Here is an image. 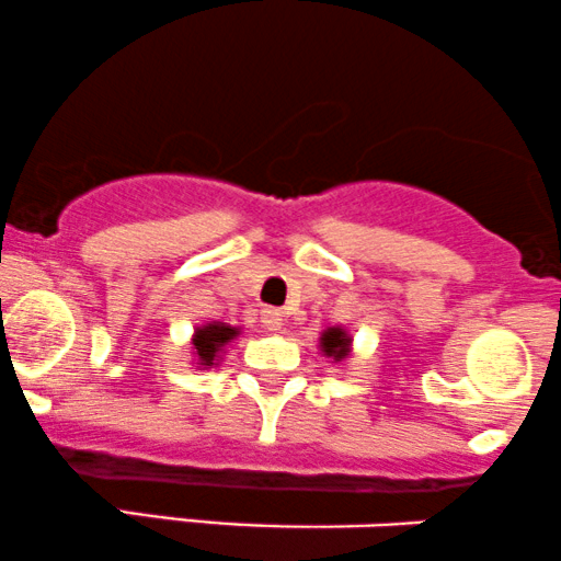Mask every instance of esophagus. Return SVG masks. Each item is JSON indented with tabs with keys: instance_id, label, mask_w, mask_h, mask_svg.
<instances>
[{
	"instance_id": "34e87169",
	"label": "esophagus",
	"mask_w": 561,
	"mask_h": 561,
	"mask_svg": "<svg viewBox=\"0 0 561 561\" xmlns=\"http://www.w3.org/2000/svg\"><path fill=\"white\" fill-rule=\"evenodd\" d=\"M261 321H263V327H266V330H279L282 327V311L279 308H263L261 311Z\"/></svg>"
}]
</instances>
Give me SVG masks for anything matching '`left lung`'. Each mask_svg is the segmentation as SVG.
Returning a JSON list of instances; mask_svg holds the SVG:
<instances>
[{"label": "left lung", "mask_w": 561, "mask_h": 561, "mask_svg": "<svg viewBox=\"0 0 561 561\" xmlns=\"http://www.w3.org/2000/svg\"><path fill=\"white\" fill-rule=\"evenodd\" d=\"M321 351H324L327 356H332L334 362H343L347 351H351V337H347L343 330H337V327H332V330L321 334Z\"/></svg>", "instance_id": "obj_1"}]
</instances>
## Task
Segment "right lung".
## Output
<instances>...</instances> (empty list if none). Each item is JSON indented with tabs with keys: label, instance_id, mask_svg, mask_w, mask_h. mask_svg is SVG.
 Segmentation results:
<instances>
[{
	"label": "right lung",
	"instance_id": "add662e5",
	"mask_svg": "<svg viewBox=\"0 0 561 561\" xmlns=\"http://www.w3.org/2000/svg\"><path fill=\"white\" fill-rule=\"evenodd\" d=\"M234 327H227V324H205L199 327L195 332V340H192V345H195V353H197V362L203 366H214L218 351H221L224 345L229 343V340L237 337Z\"/></svg>",
	"mask_w": 561,
	"mask_h": 561
}]
</instances>
